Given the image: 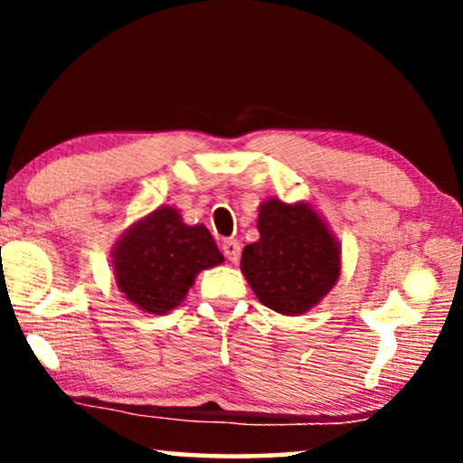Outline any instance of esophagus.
<instances>
[{"instance_id":"obj_1","label":"esophagus","mask_w":463,"mask_h":463,"mask_svg":"<svg viewBox=\"0 0 463 463\" xmlns=\"http://www.w3.org/2000/svg\"><path fill=\"white\" fill-rule=\"evenodd\" d=\"M221 250H223V255L233 263H236L240 259V242H238V240H232V238L223 240V242H221Z\"/></svg>"}]
</instances>
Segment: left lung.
Returning a JSON list of instances; mask_svg holds the SVG:
<instances>
[{
  "label": "left lung",
  "instance_id": "obj_1",
  "mask_svg": "<svg viewBox=\"0 0 463 463\" xmlns=\"http://www.w3.org/2000/svg\"><path fill=\"white\" fill-rule=\"evenodd\" d=\"M261 238L244 246L242 274L259 301L278 314H303L339 276V249L307 204L265 202L257 221Z\"/></svg>",
  "mask_w": 463,
  "mask_h": 463
}]
</instances>
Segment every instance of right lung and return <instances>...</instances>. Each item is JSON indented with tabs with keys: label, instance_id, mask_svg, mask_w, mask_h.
I'll return each instance as SVG.
<instances>
[{
	"label": "right lung",
	"instance_id": "right-lung-1",
	"mask_svg": "<svg viewBox=\"0 0 463 463\" xmlns=\"http://www.w3.org/2000/svg\"><path fill=\"white\" fill-rule=\"evenodd\" d=\"M223 261L204 225L189 227L175 208H157L119 240L113 252L118 287L149 314L179 306L200 269Z\"/></svg>",
	"mask_w": 463,
	"mask_h": 463
}]
</instances>
